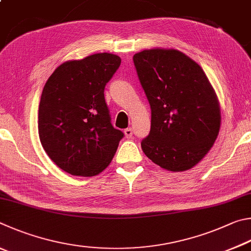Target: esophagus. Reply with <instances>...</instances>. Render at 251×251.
I'll use <instances>...</instances> for the list:
<instances>
[{
  "label": "esophagus",
  "mask_w": 251,
  "mask_h": 251,
  "mask_svg": "<svg viewBox=\"0 0 251 251\" xmlns=\"http://www.w3.org/2000/svg\"><path fill=\"white\" fill-rule=\"evenodd\" d=\"M125 135H126V138H128V139L132 138V135H133V130H132V128H126V129H125Z\"/></svg>",
  "instance_id": "34e87169"
}]
</instances>
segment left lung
<instances>
[{"instance_id":"obj_1","label":"left lung","mask_w":251,"mask_h":251,"mask_svg":"<svg viewBox=\"0 0 251 251\" xmlns=\"http://www.w3.org/2000/svg\"><path fill=\"white\" fill-rule=\"evenodd\" d=\"M133 63L151 105L141 148L153 163L184 172L203 160L221 129V105L201 66L173 48L137 52Z\"/></svg>"}]
</instances>
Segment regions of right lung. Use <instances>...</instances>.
Returning <instances> with one entry per match:
<instances>
[{"instance_id":"1","label":"right lung","mask_w":251,"mask_h":251,"mask_svg":"<svg viewBox=\"0 0 251 251\" xmlns=\"http://www.w3.org/2000/svg\"><path fill=\"white\" fill-rule=\"evenodd\" d=\"M120 64V57L109 52L67 60L44 86L38 107L39 140L65 172L95 176L112 161L123 133L110 122L103 91Z\"/></svg>"}]
</instances>
